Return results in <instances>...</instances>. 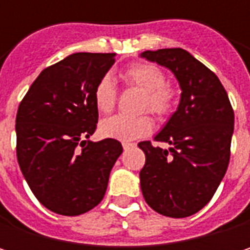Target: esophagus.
<instances>
[{
	"instance_id": "1",
	"label": "esophagus",
	"mask_w": 250,
	"mask_h": 250,
	"mask_svg": "<svg viewBox=\"0 0 250 250\" xmlns=\"http://www.w3.org/2000/svg\"><path fill=\"white\" fill-rule=\"evenodd\" d=\"M130 147H134V143H130V142H123V149H125V150L130 149Z\"/></svg>"
}]
</instances>
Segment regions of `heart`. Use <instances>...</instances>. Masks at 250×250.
<instances>
[{"label":"heart","mask_w":250,"mask_h":250,"mask_svg":"<svg viewBox=\"0 0 250 250\" xmlns=\"http://www.w3.org/2000/svg\"><path fill=\"white\" fill-rule=\"evenodd\" d=\"M122 78L128 86H136L143 91L140 110L150 111L158 119L164 120L174 113L178 100V91L171 83L165 82L164 71L149 62H134L123 71ZM117 103V89L110 76H103L94 88L95 108L108 114ZM153 128V120L147 114L136 117L113 116L100 123V133L104 137L116 140H137L147 136Z\"/></svg>","instance_id":"obj_1"}]
</instances>
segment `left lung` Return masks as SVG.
I'll list each match as a JSON object with an SVG mask.
<instances>
[{"label":"left lung","instance_id":"1","mask_svg":"<svg viewBox=\"0 0 250 250\" xmlns=\"http://www.w3.org/2000/svg\"><path fill=\"white\" fill-rule=\"evenodd\" d=\"M140 56L172 71L182 91L176 111L155 137L171 147L139 143L146 155L142 194L156 213L188 217L213 198L227 171L234 113L220 79L187 50H146Z\"/></svg>","mask_w":250,"mask_h":250}]
</instances>
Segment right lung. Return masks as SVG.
Wrapping results in <instances>:
<instances>
[{
  "mask_svg": "<svg viewBox=\"0 0 250 250\" xmlns=\"http://www.w3.org/2000/svg\"><path fill=\"white\" fill-rule=\"evenodd\" d=\"M116 53H74L46 68L21 100L16 117L17 161L34 197L62 216H79L101 203L123 146L91 142L98 110L94 88Z\"/></svg>",
  "mask_w": 250,
  "mask_h": 250,
  "instance_id": "add662e5",
  "label": "right lung"
}]
</instances>
